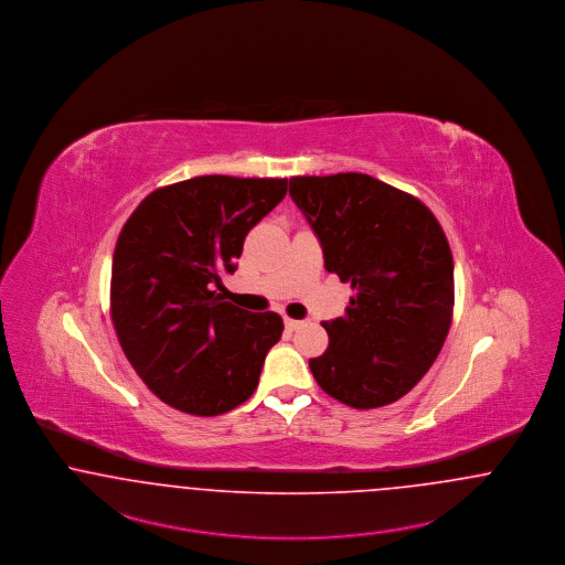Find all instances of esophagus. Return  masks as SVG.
I'll return each mask as SVG.
<instances>
[{
	"mask_svg": "<svg viewBox=\"0 0 565 565\" xmlns=\"http://www.w3.org/2000/svg\"><path fill=\"white\" fill-rule=\"evenodd\" d=\"M303 322L301 320H295V319H285V327L289 329V331H295V329H299Z\"/></svg>",
	"mask_w": 565,
	"mask_h": 565,
	"instance_id": "obj_1",
	"label": "esophagus"
}]
</instances>
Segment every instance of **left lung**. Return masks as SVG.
<instances>
[{
	"instance_id": "1",
	"label": "left lung",
	"mask_w": 565,
	"mask_h": 565,
	"mask_svg": "<svg viewBox=\"0 0 565 565\" xmlns=\"http://www.w3.org/2000/svg\"><path fill=\"white\" fill-rule=\"evenodd\" d=\"M324 268L350 282L344 317L324 320L329 348L310 359L320 388L354 409L409 393L439 356L454 315V257L416 196L363 172L291 177Z\"/></svg>"
}]
</instances>
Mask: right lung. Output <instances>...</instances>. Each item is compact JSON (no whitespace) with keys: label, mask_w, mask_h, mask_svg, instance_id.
<instances>
[{"label":"right lung","mask_w":565,"mask_h":565,"mask_svg":"<svg viewBox=\"0 0 565 565\" xmlns=\"http://www.w3.org/2000/svg\"><path fill=\"white\" fill-rule=\"evenodd\" d=\"M285 194L287 179L204 174L151 192L124 223L111 320L130 365L174 409L220 416L255 393L282 319L250 315L213 287Z\"/></svg>","instance_id":"right-lung-1"}]
</instances>
